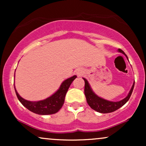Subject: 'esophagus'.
Here are the masks:
<instances>
[{
	"label": "esophagus",
	"instance_id": "34e87169",
	"mask_svg": "<svg viewBox=\"0 0 146 146\" xmlns=\"http://www.w3.org/2000/svg\"><path fill=\"white\" fill-rule=\"evenodd\" d=\"M83 71L82 69H80V68H79L76 71V74L78 75V76H81V75H83Z\"/></svg>",
	"mask_w": 146,
	"mask_h": 146
}]
</instances>
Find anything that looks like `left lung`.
<instances>
[{"mask_svg": "<svg viewBox=\"0 0 146 146\" xmlns=\"http://www.w3.org/2000/svg\"><path fill=\"white\" fill-rule=\"evenodd\" d=\"M118 51L123 53V55H125V57L127 58V59H128V57H127L124 52L122 51L121 49L119 48ZM83 80H84L85 82L84 94L85 96H86L87 103H88V104L89 105V106L92 108V109H93L95 110V111L100 113H112V112L115 111V110H117L119 108H121V106H123L128 101L129 99H130V96H131L132 95V90H133L134 86H135V82H134L131 89L130 90L128 95H127L124 99H123V100L118 102H112L100 98L98 95H97L94 92H93V90H92L91 87H90L89 83L87 81L86 79L83 78Z\"/></svg>", "mask_w": 146, "mask_h": 146, "instance_id": "1", "label": "left lung"}]
</instances>
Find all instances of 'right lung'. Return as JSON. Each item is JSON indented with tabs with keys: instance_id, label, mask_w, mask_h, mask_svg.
I'll return each mask as SVG.
<instances>
[{
	"instance_id": "right-lung-1",
	"label": "right lung",
	"mask_w": 146,
	"mask_h": 146,
	"mask_svg": "<svg viewBox=\"0 0 146 146\" xmlns=\"http://www.w3.org/2000/svg\"><path fill=\"white\" fill-rule=\"evenodd\" d=\"M76 78V75H73L71 78L66 79L61 84L59 89L57 90L56 93H53L48 98L43 100H40V101L31 102L25 100L18 94L15 87L14 88L18 100L25 108H27L30 111L38 115H52V114L58 113L60 108L62 107L64 103L65 96L67 93L68 88Z\"/></svg>"
}]
</instances>
